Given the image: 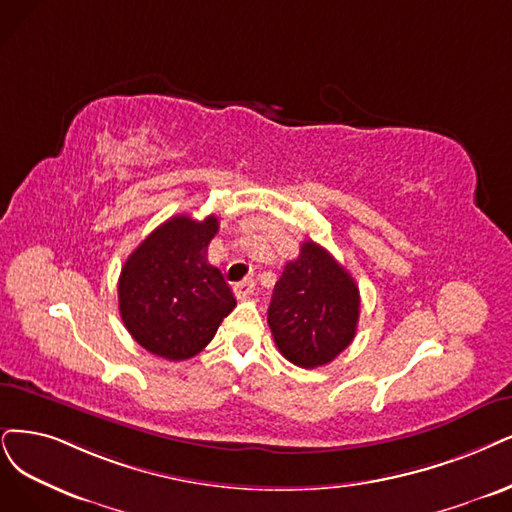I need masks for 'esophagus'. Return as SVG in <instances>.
I'll use <instances>...</instances> for the list:
<instances>
[{
    "instance_id": "obj_1",
    "label": "esophagus",
    "mask_w": 512,
    "mask_h": 512,
    "mask_svg": "<svg viewBox=\"0 0 512 512\" xmlns=\"http://www.w3.org/2000/svg\"><path fill=\"white\" fill-rule=\"evenodd\" d=\"M253 291H255V280L253 278H244V280L236 282V287H234V293H236L238 299H246L249 295H253Z\"/></svg>"
}]
</instances>
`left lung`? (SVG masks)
I'll return each mask as SVG.
<instances>
[{
	"mask_svg": "<svg viewBox=\"0 0 512 512\" xmlns=\"http://www.w3.org/2000/svg\"><path fill=\"white\" fill-rule=\"evenodd\" d=\"M358 314L361 295L354 278L327 249L308 240L276 282L268 325L287 361L314 369L352 344Z\"/></svg>",
	"mask_w": 512,
	"mask_h": 512,
	"instance_id": "8db88e82",
	"label": "left lung"
}]
</instances>
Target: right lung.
Segmentation results:
<instances>
[{"mask_svg":"<svg viewBox=\"0 0 512 512\" xmlns=\"http://www.w3.org/2000/svg\"><path fill=\"white\" fill-rule=\"evenodd\" d=\"M219 230L215 215H177L156 227L126 259L118 280L124 327L166 361L196 356L236 308L223 274L206 259Z\"/></svg>","mask_w":512,"mask_h":512,"instance_id":"1","label":"right lung"}]
</instances>
